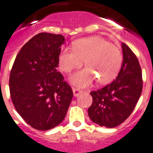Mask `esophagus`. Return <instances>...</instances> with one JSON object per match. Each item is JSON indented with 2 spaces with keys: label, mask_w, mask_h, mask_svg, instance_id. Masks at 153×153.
Instances as JSON below:
<instances>
[{
  "label": "esophagus",
  "mask_w": 153,
  "mask_h": 153,
  "mask_svg": "<svg viewBox=\"0 0 153 153\" xmlns=\"http://www.w3.org/2000/svg\"><path fill=\"white\" fill-rule=\"evenodd\" d=\"M82 93V91L80 89H78V88H73V94H74V97H77L79 96V94H81Z\"/></svg>",
  "instance_id": "1"
}]
</instances>
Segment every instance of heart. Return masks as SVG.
<instances>
[{
  "mask_svg": "<svg viewBox=\"0 0 153 153\" xmlns=\"http://www.w3.org/2000/svg\"><path fill=\"white\" fill-rule=\"evenodd\" d=\"M82 60L86 67L71 74L70 82L84 88L89 86L96 79L100 84L113 80L120 71L123 56L116 45L99 36L74 41L72 50L63 48L58 56L59 69L65 73L79 67Z\"/></svg>",
  "mask_w": 153,
  "mask_h": 153,
  "instance_id": "b5f03b06",
  "label": "heart"
}]
</instances>
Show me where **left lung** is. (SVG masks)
<instances>
[{
	"label": "left lung",
	"mask_w": 153,
	"mask_h": 153,
	"mask_svg": "<svg viewBox=\"0 0 153 153\" xmlns=\"http://www.w3.org/2000/svg\"><path fill=\"white\" fill-rule=\"evenodd\" d=\"M123 60L117 78L102 89L91 92L88 115L100 126L112 128L123 123L134 109L142 91V74L138 59L122 43Z\"/></svg>",
	"instance_id": "left-lung-1"
}]
</instances>
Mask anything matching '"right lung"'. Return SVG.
<instances>
[{
  "mask_svg": "<svg viewBox=\"0 0 153 153\" xmlns=\"http://www.w3.org/2000/svg\"><path fill=\"white\" fill-rule=\"evenodd\" d=\"M65 38L40 33L22 47L10 73L9 87L17 112L33 128L48 130L65 118L73 92L57 71Z\"/></svg>",
  "mask_w": 153,
  "mask_h": 153,
  "instance_id": "1",
  "label": "right lung"
}]
</instances>
